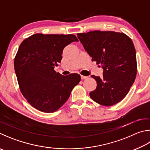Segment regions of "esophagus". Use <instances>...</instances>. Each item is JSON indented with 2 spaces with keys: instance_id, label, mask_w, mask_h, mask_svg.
I'll list each match as a JSON object with an SVG mask.
<instances>
[{
  "instance_id": "obj_1",
  "label": "esophagus",
  "mask_w": 150,
  "mask_h": 150,
  "mask_svg": "<svg viewBox=\"0 0 150 150\" xmlns=\"http://www.w3.org/2000/svg\"><path fill=\"white\" fill-rule=\"evenodd\" d=\"M81 79H82V80H84V79H86V78H88V77H86V76L81 75Z\"/></svg>"
}]
</instances>
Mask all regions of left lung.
Here are the masks:
<instances>
[{
	"mask_svg": "<svg viewBox=\"0 0 150 150\" xmlns=\"http://www.w3.org/2000/svg\"><path fill=\"white\" fill-rule=\"evenodd\" d=\"M77 37L92 61L103 69L102 77L91 75L97 83L90 96L99 104L111 106L128 94L137 72L134 44L122 33L93 31Z\"/></svg>",
	"mask_w": 150,
	"mask_h": 150,
	"instance_id": "left-lung-1",
	"label": "left lung"
}]
</instances>
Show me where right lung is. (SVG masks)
<instances>
[{"label": "right lung", "mask_w": 150, "mask_h": 150, "mask_svg": "<svg viewBox=\"0 0 150 150\" xmlns=\"http://www.w3.org/2000/svg\"><path fill=\"white\" fill-rule=\"evenodd\" d=\"M74 41H78L74 35L37 33L21 43L14 59L15 72L21 92L37 110H58L80 82L77 73L64 76L54 71L64 48Z\"/></svg>", "instance_id": "obj_1"}]
</instances>
